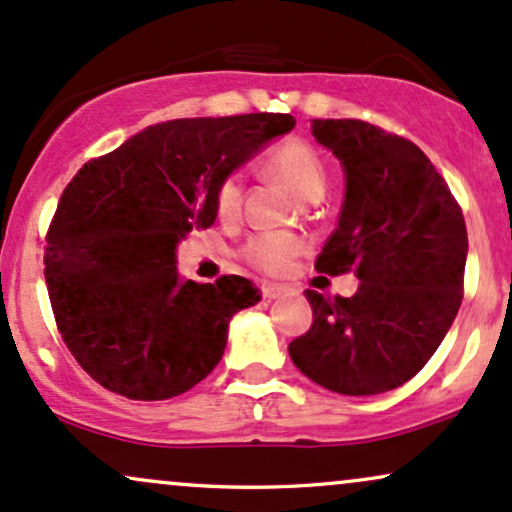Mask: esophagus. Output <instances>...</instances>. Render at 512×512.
Here are the masks:
<instances>
[{"label":"esophagus","mask_w":512,"mask_h":512,"mask_svg":"<svg viewBox=\"0 0 512 512\" xmlns=\"http://www.w3.org/2000/svg\"><path fill=\"white\" fill-rule=\"evenodd\" d=\"M281 286H276V284H264L262 286V296L267 298V301H274V298H279L281 296Z\"/></svg>","instance_id":"34e87169"}]
</instances>
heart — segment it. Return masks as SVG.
<instances>
[{
  "label": "heart",
  "instance_id": "b5f03b06",
  "mask_svg": "<svg viewBox=\"0 0 512 512\" xmlns=\"http://www.w3.org/2000/svg\"><path fill=\"white\" fill-rule=\"evenodd\" d=\"M272 170L298 197L310 202L325 192V163L303 139H289L272 154ZM216 214L233 219L243 204V175L238 170L226 173L214 192ZM303 252V240L293 233H260L243 245V257L264 274H284Z\"/></svg>",
  "mask_w": 512,
  "mask_h": 512
}]
</instances>
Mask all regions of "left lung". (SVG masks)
<instances>
[{"label": "left lung", "mask_w": 512, "mask_h": 512, "mask_svg": "<svg viewBox=\"0 0 512 512\" xmlns=\"http://www.w3.org/2000/svg\"><path fill=\"white\" fill-rule=\"evenodd\" d=\"M313 137L342 161L339 226L315 260L354 272L351 298L305 291L313 325L289 354L339 395H380L414 378L448 334L464 296L467 226L448 182L409 139L363 120H313Z\"/></svg>", "instance_id": "8db88e82"}]
</instances>
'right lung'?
Returning <instances> with one entry per match:
<instances>
[{
    "instance_id": "obj_1",
    "label": "right lung",
    "mask_w": 512,
    "mask_h": 512,
    "mask_svg": "<svg viewBox=\"0 0 512 512\" xmlns=\"http://www.w3.org/2000/svg\"><path fill=\"white\" fill-rule=\"evenodd\" d=\"M293 125L284 113L161 122L91 158L64 187L45 284L64 344L98 385L158 402L221 361L228 322L260 289L236 274L180 281L175 248L216 221L223 175Z\"/></svg>"
}]
</instances>
